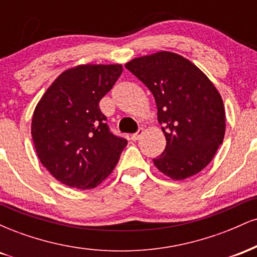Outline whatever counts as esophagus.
<instances>
[{"mask_svg":"<svg viewBox=\"0 0 257 257\" xmlns=\"http://www.w3.org/2000/svg\"><path fill=\"white\" fill-rule=\"evenodd\" d=\"M143 135H144V129L140 128L137 133H134V134L132 135V140L137 141V140H139V139H140L141 137H143Z\"/></svg>","mask_w":257,"mask_h":257,"instance_id":"1","label":"esophagus"}]
</instances>
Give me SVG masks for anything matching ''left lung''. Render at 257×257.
<instances>
[{
    "instance_id": "left-lung-1",
    "label": "left lung",
    "mask_w": 257,
    "mask_h": 257,
    "mask_svg": "<svg viewBox=\"0 0 257 257\" xmlns=\"http://www.w3.org/2000/svg\"><path fill=\"white\" fill-rule=\"evenodd\" d=\"M125 67L155 96L167 139L166 150L153 159L157 169L173 180L202 172L226 131L223 101L213 82L188 59L173 52L134 58Z\"/></svg>"
}]
</instances>
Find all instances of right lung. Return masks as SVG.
<instances>
[{"instance_id":"add662e5","label":"right lung","mask_w":257,"mask_h":257,"mask_svg":"<svg viewBox=\"0 0 257 257\" xmlns=\"http://www.w3.org/2000/svg\"><path fill=\"white\" fill-rule=\"evenodd\" d=\"M123 71L120 64H85L65 70L34 111L31 135L41 163L61 184L90 190L118 163L125 139L105 123L100 100Z\"/></svg>"}]
</instances>
